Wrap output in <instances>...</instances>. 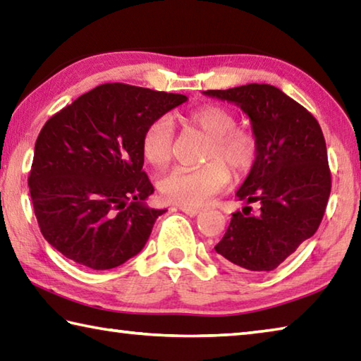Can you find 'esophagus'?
I'll return each instance as SVG.
<instances>
[{
  "label": "esophagus",
  "mask_w": 361,
  "mask_h": 361,
  "mask_svg": "<svg viewBox=\"0 0 361 361\" xmlns=\"http://www.w3.org/2000/svg\"><path fill=\"white\" fill-rule=\"evenodd\" d=\"M178 209H180L183 213H186L188 216H195V215H199V213H200V210H199V209H192V207L178 205Z\"/></svg>",
  "instance_id": "1"
}]
</instances>
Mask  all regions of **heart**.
<instances>
[{
  "label": "heart",
  "mask_w": 361,
  "mask_h": 361,
  "mask_svg": "<svg viewBox=\"0 0 361 361\" xmlns=\"http://www.w3.org/2000/svg\"><path fill=\"white\" fill-rule=\"evenodd\" d=\"M183 122L209 137L204 167L175 169L162 176L159 191L170 202L200 207L228 186V166L237 175L247 173L258 159V140L248 129L237 127V116L223 105H204L183 116ZM143 156L152 167H167L173 156V122L161 116L146 127Z\"/></svg>",
  "instance_id": "1"
}]
</instances>
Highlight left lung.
<instances>
[{
    "label": "left lung",
    "mask_w": 361,
    "mask_h": 361,
    "mask_svg": "<svg viewBox=\"0 0 361 361\" xmlns=\"http://www.w3.org/2000/svg\"><path fill=\"white\" fill-rule=\"evenodd\" d=\"M204 94L239 106L258 140V159L235 192L245 207L232 213L215 250L232 267L274 271L315 234L325 215L331 173L322 129L307 109L274 85ZM252 203L259 207L253 214Z\"/></svg>",
    "instance_id": "8db88e82"
}]
</instances>
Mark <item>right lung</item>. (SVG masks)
<instances>
[{"label": "right lung", "mask_w": 361, "mask_h": 361, "mask_svg": "<svg viewBox=\"0 0 361 361\" xmlns=\"http://www.w3.org/2000/svg\"><path fill=\"white\" fill-rule=\"evenodd\" d=\"M186 100L102 84L46 122L28 186L41 234L65 258L105 271L142 252L166 213L146 204L154 188L143 172V133Z\"/></svg>", "instance_id": "add662e5"}]
</instances>
